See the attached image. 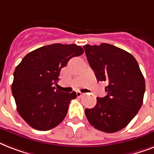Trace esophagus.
Returning <instances> with one entry per match:
<instances>
[{
	"mask_svg": "<svg viewBox=\"0 0 154 154\" xmlns=\"http://www.w3.org/2000/svg\"><path fill=\"white\" fill-rule=\"evenodd\" d=\"M83 94H82V92H80V91L77 92V96L79 97H82V95H83Z\"/></svg>",
	"mask_w": 154,
	"mask_h": 154,
	"instance_id": "1",
	"label": "esophagus"
}]
</instances>
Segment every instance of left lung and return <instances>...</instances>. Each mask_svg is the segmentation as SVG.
I'll return each instance as SVG.
<instances>
[{"mask_svg":"<svg viewBox=\"0 0 154 154\" xmlns=\"http://www.w3.org/2000/svg\"><path fill=\"white\" fill-rule=\"evenodd\" d=\"M83 47L97 82H108L107 95L97 97L96 105L85 110L87 119L100 131H119L131 122L143 103L146 82L138 63L132 54L112 45Z\"/></svg>","mask_w":154,"mask_h":154,"instance_id":"obj_1","label":"left lung"}]
</instances>
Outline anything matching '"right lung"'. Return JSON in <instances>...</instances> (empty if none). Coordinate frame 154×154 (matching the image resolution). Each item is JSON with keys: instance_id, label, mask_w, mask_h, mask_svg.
<instances>
[{"instance_id": "obj_1", "label": "right lung", "mask_w": 154, "mask_h": 154, "mask_svg": "<svg viewBox=\"0 0 154 154\" xmlns=\"http://www.w3.org/2000/svg\"><path fill=\"white\" fill-rule=\"evenodd\" d=\"M83 53L74 44L49 45L28 53L17 66L12 93L18 113L33 129L49 130L64 120L77 94L61 92L53 85L68 61Z\"/></svg>"}]
</instances>
